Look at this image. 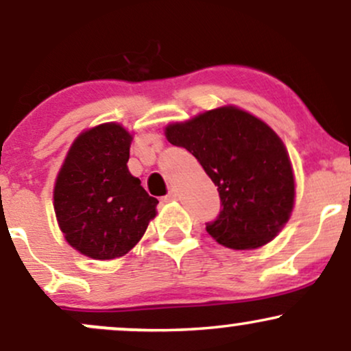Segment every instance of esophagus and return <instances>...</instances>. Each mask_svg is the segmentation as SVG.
<instances>
[{"instance_id":"esophagus-1","label":"esophagus","mask_w":351,"mask_h":351,"mask_svg":"<svg viewBox=\"0 0 351 351\" xmlns=\"http://www.w3.org/2000/svg\"><path fill=\"white\" fill-rule=\"evenodd\" d=\"M176 198H178V195H176L175 189H171V191L168 193L167 196H163V201H165V203H168V201H175Z\"/></svg>"}]
</instances>
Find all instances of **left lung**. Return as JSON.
Listing matches in <instances>:
<instances>
[{
	"mask_svg": "<svg viewBox=\"0 0 351 351\" xmlns=\"http://www.w3.org/2000/svg\"><path fill=\"white\" fill-rule=\"evenodd\" d=\"M171 145L195 156L217 186L219 215L206 231L244 251L267 244L289 221L295 186L287 150L263 120L236 107L167 127Z\"/></svg>",
	"mask_w": 351,
	"mask_h": 351,
	"instance_id": "obj_1",
	"label": "left lung"
}]
</instances>
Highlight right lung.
I'll return each instance as SVG.
<instances>
[{
  "label": "right lung",
  "instance_id": "add662e5",
  "mask_svg": "<svg viewBox=\"0 0 351 351\" xmlns=\"http://www.w3.org/2000/svg\"><path fill=\"white\" fill-rule=\"evenodd\" d=\"M132 136L119 123H104L72 143L54 188L60 231L75 251L115 259L142 239L158 199L127 168Z\"/></svg>",
  "mask_w": 351,
  "mask_h": 351
}]
</instances>
